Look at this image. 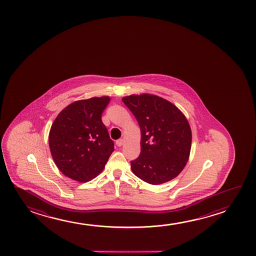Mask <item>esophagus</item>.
Here are the masks:
<instances>
[{
    "mask_svg": "<svg viewBox=\"0 0 256 256\" xmlns=\"http://www.w3.org/2000/svg\"><path fill=\"white\" fill-rule=\"evenodd\" d=\"M123 144H124V140H123V139H119V140H116V145H117L118 147L122 146Z\"/></svg>",
    "mask_w": 256,
    "mask_h": 256,
    "instance_id": "1",
    "label": "esophagus"
}]
</instances>
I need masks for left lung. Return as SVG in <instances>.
<instances>
[{
  "label": "left lung",
  "mask_w": 256,
  "mask_h": 256,
  "mask_svg": "<svg viewBox=\"0 0 256 256\" xmlns=\"http://www.w3.org/2000/svg\"><path fill=\"white\" fill-rule=\"evenodd\" d=\"M122 102L140 128V154L131 161L134 174L154 186L175 178L189 160L192 148V130L184 114L156 95H130Z\"/></svg>",
  "instance_id": "left-lung-1"
}]
</instances>
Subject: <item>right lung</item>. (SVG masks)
Listing matches in <instances>:
<instances>
[{"label": "right lung", "instance_id": "1", "mask_svg": "<svg viewBox=\"0 0 256 256\" xmlns=\"http://www.w3.org/2000/svg\"><path fill=\"white\" fill-rule=\"evenodd\" d=\"M110 97L74 102L56 116L49 134L54 162L64 175L78 182L90 181L105 168L114 150L102 122Z\"/></svg>", "mask_w": 256, "mask_h": 256}]
</instances>
